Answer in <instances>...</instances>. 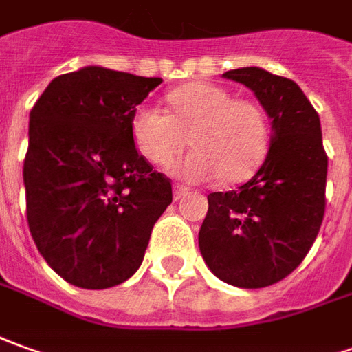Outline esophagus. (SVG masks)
I'll list each match as a JSON object with an SVG mask.
<instances>
[{"label": "esophagus", "instance_id": "34e87169", "mask_svg": "<svg viewBox=\"0 0 352 352\" xmlns=\"http://www.w3.org/2000/svg\"><path fill=\"white\" fill-rule=\"evenodd\" d=\"M190 193L188 188H184V186H174V201H180L182 197H186Z\"/></svg>", "mask_w": 352, "mask_h": 352}]
</instances>
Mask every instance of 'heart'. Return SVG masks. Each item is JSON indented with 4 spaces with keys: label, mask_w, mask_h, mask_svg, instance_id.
<instances>
[{
    "label": "heart",
    "mask_w": 352,
    "mask_h": 352,
    "mask_svg": "<svg viewBox=\"0 0 352 352\" xmlns=\"http://www.w3.org/2000/svg\"><path fill=\"white\" fill-rule=\"evenodd\" d=\"M168 113L140 105L130 118L132 142L153 164H166L186 144L190 155L172 162L168 170L190 182L218 178L237 184L253 176L266 157L270 124L256 101L234 98L210 82H190L166 96Z\"/></svg>",
    "instance_id": "obj_1"
}]
</instances>
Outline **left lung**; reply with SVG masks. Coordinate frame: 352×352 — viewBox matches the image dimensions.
Instances as JSON below:
<instances>
[{
    "instance_id": "8db88e82",
    "label": "left lung",
    "mask_w": 352,
    "mask_h": 352,
    "mask_svg": "<svg viewBox=\"0 0 352 352\" xmlns=\"http://www.w3.org/2000/svg\"><path fill=\"white\" fill-rule=\"evenodd\" d=\"M224 76L253 91L272 134L263 166L251 180L207 197L199 251L222 282L258 289L292 274L318 236L328 157L318 113L293 80L261 67L228 70Z\"/></svg>"
}]
</instances>
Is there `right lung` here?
Masks as SVG:
<instances>
[{"mask_svg":"<svg viewBox=\"0 0 352 352\" xmlns=\"http://www.w3.org/2000/svg\"><path fill=\"white\" fill-rule=\"evenodd\" d=\"M161 78L82 67L50 82L30 111L26 218L38 251L84 289L126 282L172 203L168 178L138 153L130 118Z\"/></svg>","mask_w":352,"mask_h":352,"instance_id":"add662e5","label":"right lung"}]
</instances>
